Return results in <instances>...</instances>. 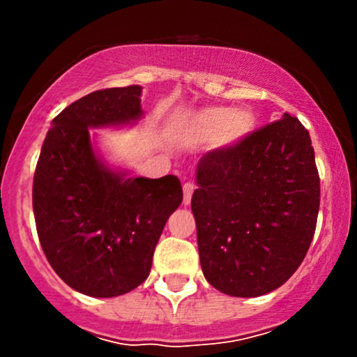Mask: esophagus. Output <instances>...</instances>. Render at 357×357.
<instances>
[{
  "instance_id": "obj_1",
  "label": "esophagus",
  "mask_w": 357,
  "mask_h": 357,
  "mask_svg": "<svg viewBox=\"0 0 357 357\" xmlns=\"http://www.w3.org/2000/svg\"><path fill=\"white\" fill-rule=\"evenodd\" d=\"M193 190H195V186H193L192 183H185V185H183V204L185 205H190V202H192Z\"/></svg>"
}]
</instances>
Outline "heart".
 Listing matches in <instances>:
<instances>
[{
  "mask_svg": "<svg viewBox=\"0 0 357 357\" xmlns=\"http://www.w3.org/2000/svg\"><path fill=\"white\" fill-rule=\"evenodd\" d=\"M186 128L197 139H215L221 149H233L254 132L255 117L248 109L205 107L190 115Z\"/></svg>",
  "mask_w": 357,
  "mask_h": 357,
  "instance_id": "heart-1",
  "label": "heart"
}]
</instances>
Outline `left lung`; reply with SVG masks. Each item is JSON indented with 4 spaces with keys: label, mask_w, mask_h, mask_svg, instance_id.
<instances>
[{
    "label": "left lung",
    "mask_w": 357,
    "mask_h": 357,
    "mask_svg": "<svg viewBox=\"0 0 357 357\" xmlns=\"http://www.w3.org/2000/svg\"><path fill=\"white\" fill-rule=\"evenodd\" d=\"M192 212L202 271L214 289L259 297L297 271L312 242L319 176L311 136L285 114L197 164Z\"/></svg>",
    "instance_id": "obj_1"
}]
</instances>
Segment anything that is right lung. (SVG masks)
<instances>
[{
	"instance_id": "1",
	"label": "right lung",
	"mask_w": 357,
	"mask_h": 357,
	"mask_svg": "<svg viewBox=\"0 0 357 357\" xmlns=\"http://www.w3.org/2000/svg\"><path fill=\"white\" fill-rule=\"evenodd\" d=\"M142 117V86L89 93L53 119L36 165L32 208L43 252L70 289L89 297H117L149 278L162 229L183 202L176 176H129L91 142L89 129Z\"/></svg>"
}]
</instances>
